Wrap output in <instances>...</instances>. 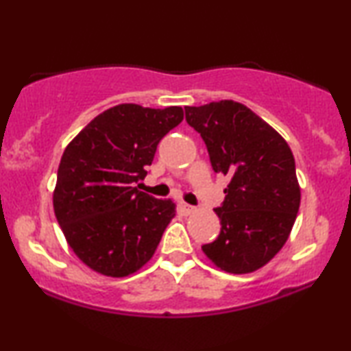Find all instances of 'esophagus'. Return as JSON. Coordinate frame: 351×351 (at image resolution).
Returning a JSON list of instances; mask_svg holds the SVG:
<instances>
[{
    "instance_id": "obj_1",
    "label": "esophagus",
    "mask_w": 351,
    "mask_h": 351,
    "mask_svg": "<svg viewBox=\"0 0 351 351\" xmlns=\"http://www.w3.org/2000/svg\"><path fill=\"white\" fill-rule=\"evenodd\" d=\"M179 209H180V213L185 214V215H189V214H191L195 210L193 206H190V204H186V203H179Z\"/></svg>"
}]
</instances>
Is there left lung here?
<instances>
[{"instance_id":"left-lung-1","label":"left lung","mask_w":351,"mask_h":351,"mask_svg":"<svg viewBox=\"0 0 351 351\" xmlns=\"http://www.w3.org/2000/svg\"><path fill=\"white\" fill-rule=\"evenodd\" d=\"M185 119L204 141L213 169L230 179L214 209L220 233L203 252L223 271H256L285 246L299 213L294 155L270 124L233 100L185 107Z\"/></svg>"}]
</instances>
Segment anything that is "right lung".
<instances>
[{"label":"right lung","mask_w":351,"mask_h":351,"mask_svg":"<svg viewBox=\"0 0 351 351\" xmlns=\"http://www.w3.org/2000/svg\"><path fill=\"white\" fill-rule=\"evenodd\" d=\"M182 119L180 107L121 104L95 117L65 148L54 213L70 247L89 268L121 278L155 254L176 204L143 193L137 184L158 143Z\"/></svg>","instance_id":"obj_1"}]
</instances>
